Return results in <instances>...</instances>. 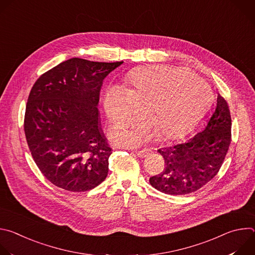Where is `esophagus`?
I'll list each match as a JSON object with an SVG mask.
<instances>
[{
  "mask_svg": "<svg viewBox=\"0 0 255 255\" xmlns=\"http://www.w3.org/2000/svg\"><path fill=\"white\" fill-rule=\"evenodd\" d=\"M150 152H151V149H149V148H144V149H142V150L136 151V154H137L138 157H145V156H147Z\"/></svg>",
  "mask_w": 255,
  "mask_h": 255,
  "instance_id": "esophagus-1",
  "label": "esophagus"
}]
</instances>
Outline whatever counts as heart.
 Instances as JSON below:
<instances>
[{
    "label": "heart",
    "mask_w": 255,
    "mask_h": 255,
    "mask_svg": "<svg viewBox=\"0 0 255 255\" xmlns=\"http://www.w3.org/2000/svg\"><path fill=\"white\" fill-rule=\"evenodd\" d=\"M129 85L130 89L109 87L104 96L106 114L114 124L130 125L147 109L150 123H141L133 129L116 126L111 130V139L126 146H134L148 138L152 128L159 139L184 134L210 95L208 85L191 71L166 65L135 69L129 76Z\"/></svg>",
    "instance_id": "obj_1"
}]
</instances>
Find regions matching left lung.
Segmentation results:
<instances>
[{
  "label": "left lung",
  "instance_id": "8db88e82",
  "mask_svg": "<svg viewBox=\"0 0 255 255\" xmlns=\"http://www.w3.org/2000/svg\"><path fill=\"white\" fill-rule=\"evenodd\" d=\"M231 142V116L224 98L218 93L205 125L181 143L157 151L164 158L161 173L150 185L167 195H187L204 187L219 171Z\"/></svg>",
  "mask_w": 255,
  "mask_h": 255
}]
</instances>
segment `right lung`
Returning <instances> with one entry per match:
<instances>
[{
    "instance_id": "obj_1",
    "label": "right lung",
    "mask_w": 255,
    "mask_h": 255,
    "mask_svg": "<svg viewBox=\"0 0 255 255\" xmlns=\"http://www.w3.org/2000/svg\"><path fill=\"white\" fill-rule=\"evenodd\" d=\"M122 63L74 57L32 87L25 136L36 165L54 186L87 192L105 180L112 151L101 125L99 97L104 79Z\"/></svg>"
}]
</instances>
